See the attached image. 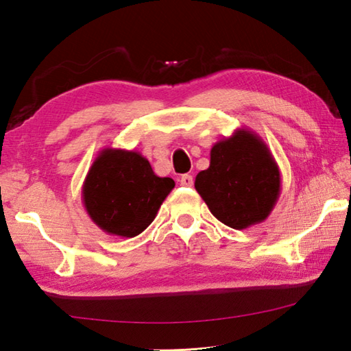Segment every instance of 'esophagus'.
Listing matches in <instances>:
<instances>
[{
  "label": "esophagus",
  "instance_id": "34e87169",
  "mask_svg": "<svg viewBox=\"0 0 351 351\" xmlns=\"http://www.w3.org/2000/svg\"><path fill=\"white\" fill-rule=\"evenodd\" d=\"M193 176L191 175H182L181 178H180V184L181 185H184V187H193Z\"/></svg>",
  "mask_w": 351,
  "mask_h": 351
}]
</instances>
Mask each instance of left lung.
I'll return each mask as SVG.
<instances>
[{
  "label": "left lung",
  "instance_id": "1",
  "mask_svg": "<svg viewBox=\"0 0 351 351\" xmlns=\"http://www.w3.org/2000/svg\"><path fill=\"white\" fill-rule=\"evenodd\" d=\"M280 170L256 132L238 128L211 147L210 167L199 171L196 191L217 220L234 229L264 221L280 195Z\"/></svg>",
  "mask_w": 351,
  "mask_h": 351
}]
</instances>
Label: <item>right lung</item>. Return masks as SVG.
Here are the masks:
<instances>
[{
  "label": "right lung",
  "mask_w": 351,
  "mask_h": 351,
  "mask_svg": "<svg viewBox=\"0 0 351 351\" xmlns=\"http://www.w3.org/2000/svg\"><path fill=\"white\" fill-rule=\"evenodd\" d=\"M173 187L175 181L156 176L140 152L106 147L86 175L83 205L104 232L132 238L151 225Z\"/></svg>",
  "instance_id": "right-lung-1"
}]
</instances>
